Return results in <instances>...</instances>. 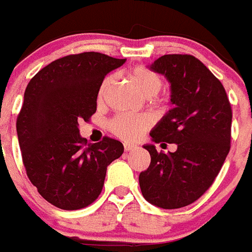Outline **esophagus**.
I'll return each mask as SVG.
<instances>
[{"mask_svg": "<svg viewBox=\"0 0 252 252\" xmlns=\"http://www.w3.org/2000/svg\"><path fill=\"white\" fill-rule=\"evenodd\" d=\"M136 149V145L133 144H124V150L126 151H132Z\"/></svg>", "mask_w": 252, "mask_h": 252, "instance_id": "obj_1", "label": "esophagus"}]
</instances>
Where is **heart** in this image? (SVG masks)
<instances>
[{"label": "heart", "mask_w": 252, "mask_h": 252, "mask_svg": "<svg viewBox=\"0 0 252 252\" xmlns=\"http://www.w3.org/2000/svg\"><path fill=\"white\" fill-rule=\"evenodd\" d=\"M128 77L134 85H136L142 94L146 97H153L158 94L163 85V80L158 72L153 69L146 68V67L138 66L132 68L128 72ZM112 81L111 76H107L99 85L97 98L98 101L102 102L105 99V95L107 93V89ZM153 124L151 118L146 115H129V114H120L112 118L108 123V128L115 136H118L122 140L126 141H136L140 137L144 136Z\"/></svg>", "instance_id": "heart-1"}]
</instances>
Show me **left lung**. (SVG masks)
I'll list each match as a JSON object with an SVG mask.
<instances>
[{"instance_id": "left-lung-1", "label": "left lung", "mask_w": 252, "mask_h": 252, "mask_svg": "<svg viewBox=\"0 0 252 252\" xmlns=\"http://www.w3.org/2000/svg\"><path fill=\"white\" fill-rule=\"evenodd\" d=\"M150 68L171 83L173 105L150 136L177 150L164 154L145 145L151 161L138 181L147 202L181 208L202 197L220 172L230 150L232 107L220 80L193 55H163Z\"/></svg>"}]
</instances>
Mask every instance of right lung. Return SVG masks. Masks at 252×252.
Returning a JSON list of instances; mask_svg holds the SVG:
<instances>
[{"mask_svg":"<svg viewBox=\"0 0 252 252\" xmlns=\"http://www.w3.org/2000/svg\"><path fill=\"white\" fill-rule=\"evenodd\" d=\"M126 59L102 53L66 55L28 83L16 133L28 179L49 203L67 211L92 204L101 194L107 165L120 158V141L103 137L88 145L79 123L97 110L99 85Z\"/></svg>","mask_w":252,"mask_h":252,"instance_id":"obj_1","label":"right lung"}]
</instances>
